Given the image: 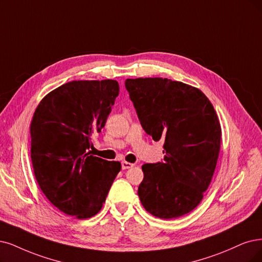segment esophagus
Returning a JSON list of instances; mask_svg holds the SVG:
<instances>
[{"label": "esophagus", "instance_id": "esophagus-1", "mask_svg": "<svg viewBox=\"0 0 262 262\" xmlns=\"http://www.w3.org/2000/svg\"><path fill=\"white\" fill-rule=\"evenodd\" d=\"M133 166H134L133 163L126 162V161H123V162H122V169H128V168H132Z\"/></svg>", "mask_w": 262, "mask_h": 262}]
</instances>
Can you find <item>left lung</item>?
I'll return each mask as SVG.
<instances>
[{
    "mask_svg": "<svg viewBox=\"0 0 262 262\" xmlns=\"http://www.w3.org/2000/svg\"><path fill=\"white\" fill-rule=\"evenodd\" d=\"M125 87L154 141H164V161L142 165V206L162 219L178 218L203 200L217 165L221 126L196 87L162 77L127 79Z\"/></svg>",
    "mask_w": 262,
    "mask_h": 262,
    "instance_id": "1",
    "label": "left lung"
}]
</instances>
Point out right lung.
<instances>
[{"mask_svg": "<svg viewBox=\"0 0 262 262\" xmlns=\"http://www.w3.org/2000/svg\"><path fill=\"white\" fill-rule=\"evenodd\" d=\"M114 80L72 81L48 93L30 125L31 161L44 195L64 214L87 219L102 208L121 163L91 154L119 96Z\"/></svg>", "mask_w": 262, "mask_h": 262, "instance_id": "obj_1", "label": "right lung"}]
</instances>
